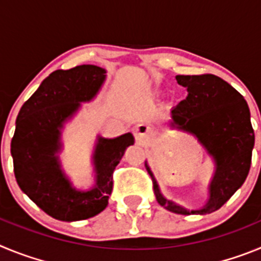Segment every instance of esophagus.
I'll return each instance as SVG.
<instances>
[{
    "mask_svg": "<svg viewBox=\"0 0 261 261\" xmlns=\"http://www.w3.org/2000/svg\"><path fill=\"white\" fill-rule=\"evenodd\" d=\"M135 136L140 141L149 140V137H150V128L146 124H138L135 128Z\"/></svg>",
    "mask_w": 261,
    "mask_h": 261,
    "instance_id": "obj_1",
    "label": "esophagus"
}]
</instances>
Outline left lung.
<instances>
[{
	"label": "left lung",
	"instance_id": "left-lung-1",
	"mask_svg": "<svg viewBox=\"0 0 261 261\" xmlns=\"http://www.w3.org/2000/svg\"><path fill=\"white\" fill-rule=\"evenodd\" d=\"M176 81L187 87L188 95L171 110L170 125L195 135L216 162L208 204L190 212L168 201L147 165L146 170L159 205L177 214L212 213L234 195L250 171L255 144L250 108L231 85L214 74L176 75Z\"/></svg>",
	"mask_w": 261,
	"mask_h": 261
}]
</instances>
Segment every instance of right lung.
Listing matches in <instances>:
<instances>
[{"mask_svg": "<svg viewBox=\"0 0 261 261\" xmlns=\"http://www.w3.org/2000/svg\"><path fill=\"white\" fill-rule=\"evenodd\" d=\"M105 78L106 70L96 65L53 71L18 114L11 140L15 179L20 190L56 220H87L105 211L115 167L133 145L130 133L112 140L99 138L94 154L96 187L87 192L71 188L60 170L55 155L60 149V128L80 108V102L95 96Z\"/></svg>", "mask_w": 261, "mask_h": 261, "instance_id": "right-lung-1", "label": "right lung"}]
</instances>
